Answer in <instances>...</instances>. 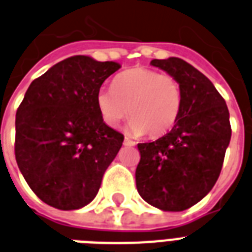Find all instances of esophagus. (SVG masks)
<instances>
[{
	"label": "esophagus",
	"mask_w": 252,
	"mask_h": 252,
	"mask_svg": "<svg viewBox=\"0 0 252 252\" xmlns=\"http://www.w3.org/2000/svg\"><path fill=\"white\" fill-rule=\"evenodd\" d=\"M123 144H124V146H134V145H136V142H134V141H132V140H129V138H126V137Z\"/></svg>",
	"instance_id": "34e87169"
}]
</instances>
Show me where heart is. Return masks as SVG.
I'll return each mask as SVG.
<instances>
[{
  "label": "heart",
  "mask_w": 252,
  "mask_h": 252,
  "mask_svg": "<svg viewBox=\"0 0 252 252\" xmlns=\"http://www.w3.org/2000/svg\"><path fill=\"white\" fill-rule=\"evenodd\" d=\"M97 106L108 126H116L129 114L128 130L132 134L161 136L179 119L183 91L171 75L137 67L115 77L112 89L102 88Z\"/></svg>",
  "instance_id": "1"
}]
</instances>
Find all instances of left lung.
<instances>
[{
    "mask_svg": "<svg viewBox=\"0 0 252 252\" xmlns=\"http://www.w3.org/2000/svg\"><path fill=\"white\" fill-rule=\"evenodd\" d=\"M175 77L183 91V107L167 134L138 144V194L161 211H184L207 195L221 172L232 129L229 110L214 84L183 59H153Z\"/></svg>",
    "mask_w": 252,
    "mask_h": 252,
    "instance_id": "8db88e82",
    "label": "left lung"
}]
</instances>
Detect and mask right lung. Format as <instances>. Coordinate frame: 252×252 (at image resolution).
<instances>
[{
    "mask_svg": "<svg viewBox=\"0 0 252 252\" xmlns=\"http://www.w3.org/2000/svg\"><path fill=\"white\" fill-rule=\"evenodd\" d=\"M73 55L31 83L15 118V159L42 202L69 211L95 198L124 141L102 119L97 93L120 68Z\"/></svg>",
    "mask_w": 252,
    "mask_h": 252,
    "instance_id": "add662e5",
    "label": "right lung"
}]
</instances>
